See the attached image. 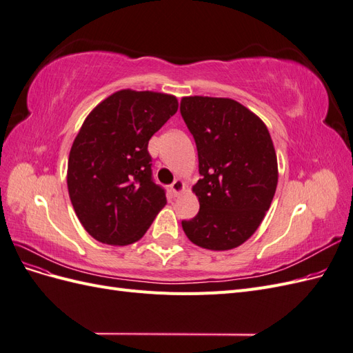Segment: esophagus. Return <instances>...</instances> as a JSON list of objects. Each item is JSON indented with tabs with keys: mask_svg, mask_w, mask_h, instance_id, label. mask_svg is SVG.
<instances>
[{
	"mask_svg": "<svg viewBox=\"0 0 353 353\" xmlns=\"http://www.w3.org/2000/svg\"><path fill=\"white\" fill-rule=\"evenodd\" d=\"M184 188H185V185L183 183V179H175L172 185H170V191H172L174 196H179L184 191Z\"/></svg>",
	"mask_w": 353,
	"mask_h": 353,
	"instance_id": "esophagus-1",
	"label": "esophagus"
}]
</instances>
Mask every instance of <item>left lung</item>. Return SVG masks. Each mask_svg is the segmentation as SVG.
I'll list each match as a JSON object with an SVG mask.
<instances>
[{"label":"left lung","mask_w":353,"mask_h":353,"mask_svg":"<svg viewBox=\"0 0 353 353\" xmlns=\"http://www.w3.org/2000/svg\"><path fill=\"white\" fill-rule=\"evenodd\" d=\"M179 110L194 137L201 175L193 185L200 210L183 221V230L203 249L239 248L261 225L279 184L268 128L231 99L183 97Z\"/></svg>","instance_id":"1"}]
</instances>
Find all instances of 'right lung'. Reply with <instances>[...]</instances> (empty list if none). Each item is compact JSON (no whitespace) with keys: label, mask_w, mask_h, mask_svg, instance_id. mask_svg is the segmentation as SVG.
<instances>
[{"label":"right lung","mask_w":353,"mask_h":353,"mask_svg":"<svg viewBox=\"0 0 353 353\" xmlns=\"http://www.w3.org/2000/svg\"><path fill=\"white\" fill-rule=\"evenodd\" d=\"M176 110L175 95L121 90L85 117L69 153L68 190L92 239L132 244L166 205L165 190L152 179L147 145Z\"/></svg>","instance_id":"obj_1"}]
</instances>
